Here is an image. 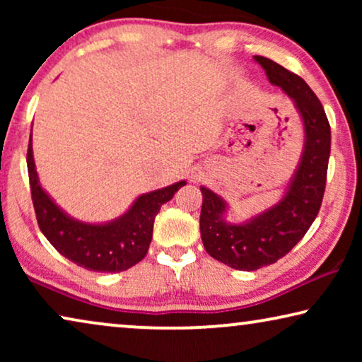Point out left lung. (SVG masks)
Segmentation results:
<instances>
[{
  "mask_svg": "<svg viewBox=\"0 0 362 362\" xmlns=\"http://www.w3.org/2000/svg\"><path fill=\"white\" fill-rule=\"evenodd\" d=\"M270 83L279 86L301 117L303 151L281 199L244 222L226 219L229 204L201 186V239L211 257L235 270L254 272L285 257L306 234L323 201L331 151L325 108L303 78L270 59L255 56Z\"/></svg>",
  "mask_w": 362,
  "mask_h": 362,
  "instance_id": "1",
  "label": "left lung"
}]
</instances>
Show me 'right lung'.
Returning a JSON list of instances; mask_svg holds the SVG:
<instances>
[{
	"instance_id": "right-lung-1",
	"label": "right lung",
	"mask_w": 362,
	"mask_h": 362,
	"mask_svg": "<svg viewBox=\"0 0 362 362\" xmlns=\"http://www.w3.org/2000/svg\"><path fill=\"white\" fill-rule=\"evenodd\" d=\"M28 173L39 229L59 254L87 270L118 274L145 259L153 237V222L161 206L186 185L177 181L138 196L125 214L90 224L74 219L44 191L33 156V130L28 146Z\"/></svg>"
}]
</instances>
